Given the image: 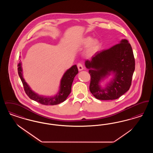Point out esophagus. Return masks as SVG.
I'll list each match as a JSON object with an SVG mask.
<instances>
[{
	"label": "esophagus",
	"mask_w": 153,
	"mask_h": 153,
	"mask_svg": "<svg viewBox=\"0 0 153 153\" xmlns=\"http://www.w3.org/2000/svg\"><path fill=\"white\" fill-rule=\"evenodd\" d=\"M77 68H78V69L79 71H81L82 70H83L84 68H83V65H82V64L81 63H78L77 64Z\"/></svg>",
	"instance_id": "34e87169"
}]
</instances>
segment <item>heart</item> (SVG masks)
<instances>
[{"label": "heart", "mask_w": 153, "mask_h": 153, "mask_svg": "<svg viewBox=\"0 0 153 153\" xmlns=\"http://www.w3.org/2000/svg\"><path fill=\"white\" fill-rule=\"evenodd\" d=\"M82 43L87 46V51L89 54H94L99 51L100 48V42L97 39H92L89 36L86 37L83 39Z\"/></svg>", "instance_id": "heart-1"}]
</instances>
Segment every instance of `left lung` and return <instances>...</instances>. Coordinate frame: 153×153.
<instances>
[{
    "mask_svg": "<svg viewBox=\"0 0 153 153\" xmlns=\"http://www.w3.org/2000/svg\"><path fill=\"white\" fill-rule=\"evenodd\" d=\"M85 66L91 76L89 90L99 100H115L128 91L131 87L135 70V58L131 45L122 39L108 49L97 52L91 60H86ZM114 74L104 88L99 85L101 80Z\"/></svg>",
    "mask_w": 153,
    "mask_h": 153,
    "instance_id": "left-lung-1",
    "label": "left lung"
}]
</instances>
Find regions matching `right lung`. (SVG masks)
<instances>
[{"instance_id": "1", "label": "right lung", "mask_w": 153, "mask_h": 153, "mask_svg": "<svg viewBox=\"0 0 153 153\" xmlns=\"http://www.w3.org/2000/svg\"><path fill=\"white\" fill-rule=\"evenodd\" d=\"M18 72L19 77L22 81L25 91L30 98L36 102L44 105H57L64 102L68 96L71 92V87L73 80L76 75L78 73V69L76 65H73L64 73L61 80V85L59 91L57 95L54 97H44L39 96L34 92L29 86L27 85L25 80L23 78L21 63L18 64Z\"/></svg>"}]
</instances>
